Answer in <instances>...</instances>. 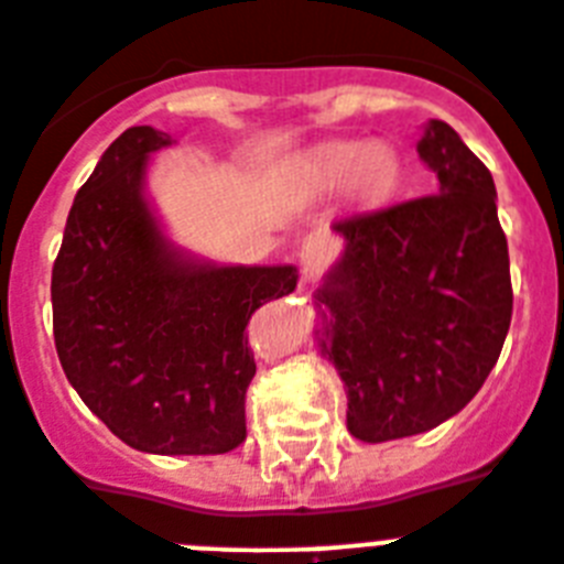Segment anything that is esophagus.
I'll use <instances>...</instances> for the list:
<instances>
[{"instance_id": "obj_1", "label": "esophagus", "mask_w": 564, "mask_h": 564, "mask_svg": "<svg viewBox=\"0 0 564 564\" xmlns=\"http://www.w3.org/2000/svg\"><path fill=\"white\" fill-rule=\"evenodd\" d=\"M334 253H336V245L328 234L307 236L300 248L302 279H305V282H316L322 273L328 271V264H330V259H334Z\"/></svg>"}]
</instances>
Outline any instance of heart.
Instances as JSON below:
<instances>
[{"label":"heart","instance_id":"b5f03b06","mask_svg":"<svg viewBox=\"0 0 564 564\" xmlns=\"http://www.w3.org/2000/svg\"><path fill=\"white\" fill-rule=\"evenodd\" d=\"M397 171V153L384 142H328L307 156L305 180L322 194L348 185L356 196L377 199L393 185Z\"/></svg>","mask_w":564,"mask_h":564}]
</instances>
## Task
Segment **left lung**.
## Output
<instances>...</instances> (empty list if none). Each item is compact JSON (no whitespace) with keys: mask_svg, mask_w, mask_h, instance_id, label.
Returning a JSON list of instances; mask_svg holds the SVG:
<instances>
[{"mask_svg":"<svg viewBox=\"0 0 564 564\" xmlns=\"http://www.w3.org/2000/svg\"><path fill=\"white\" fill-rule=\"evenodd\" d=\"M416 153L436 194L334 223L345 250L314 305V336L348 393V431L391 442L468 405L502 354L513 291L488 167L431 119Z\"/></svg>","mask_w":564,"mask_h":564,"instance_id":"obj_1","label":"left lung"}]
</instances>
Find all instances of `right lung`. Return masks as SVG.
I'll return each instance as SVG.
<instances>
[{"label":"right lung","mask_w":564,"mask_h":564,"mask_svg":"<svg viewBox=\"0 0 564 564\" xmlns=\"http://www.w3.org/2000/svg\"><path fill=\"white\" fill-rule=\"evenodd\" d=\"M171 137L128 128L96 162L53 262V339L67 382L124 445L159 456L245 442L257 373L250 314L296 288L293 264H216L176 248L144 180Z\"/></svg>","instance_id":"add662e5"}]
</instances>
